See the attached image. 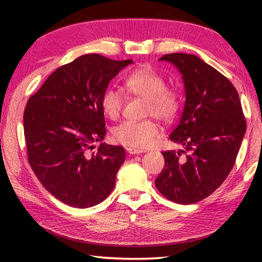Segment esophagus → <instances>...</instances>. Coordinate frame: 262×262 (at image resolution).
<instances>
[{
    "label": "esophagus",
    "instance_id": "34e87169",
    "mask_svg": "<svg viewBox=\"0 0 262 262\" xmlns=\"http://www.w3.org/2000/svg\"><path fill=\"white\" fill-rule=\"evenodd\" d=\"M126 150H127V152L128 154H130V155H137V154H141V152H143V150H141V149H137V148H126Z\"/></svg>",
    "mask_w": 262,
    "mask_h": 262
}]
</instances>
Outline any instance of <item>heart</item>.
Instances as JSON below:
<instances>
[{"label": "heart", "mask_w": 262, "mask_h": 262, "mask_svg": "<svg viewBox=\"0 0 262 262\" xmlns=\"http://www.w3.org/2000/svg\"><path fill=\"white\" fill-rule=\"evenodd\" d=\"M127 92L145 100L144 115L170 122L174 120L181 107L178 89L166 86V79L157 70L145 66L128 75L123 81ZM100 106L111 120H117L122 110V96L117 89L106 88L100 97ZM161 128L154 120L140 122L123 121L112 129L113 139L123 145L144 149L159 136Z\"/></svg>", "instance_id": "1"}]
</instances>
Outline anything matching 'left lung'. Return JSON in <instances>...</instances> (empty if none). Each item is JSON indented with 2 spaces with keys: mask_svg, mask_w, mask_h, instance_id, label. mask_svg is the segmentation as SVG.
<instances>
[{
  "mask_svg": "<svg viewBox=\"0 0 262 262\" xmlns=\"http://www.w3.org/2000/svg\"><path fill=\"white\" fill-rule=\"evenodd\" d=\"M183 75L186 101L170 140L181 149L163 151L165 166L155 180L170 201L192 205L223 184L236 163L246 120L236 88L200 57L163 55Z\"/></svg>",
  "mask_w": 262,
  "mask_h": 262,
  "instance_id": "1",
  "label": "left lung"
}]
</instances>
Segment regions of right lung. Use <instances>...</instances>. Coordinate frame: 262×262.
<instances>
[{
    "instance_id": "add662e5",
    "label": "right lung",
    "mask_w": 262,
    "mask_h": 262,
    "mask_svg": "<svg viewBox=\"0 0 262 262\" xmlns=\"http://www.w3.org/2000/svg\"><path fill=\"white\" fill-rule=\"evenodd\" d=\"M132 60L85 54L61 66L31 96L24 111L28 161L57 200L75 208L103 202L125 162L121 145L96 142L106 134L100 97Z\"/></svg>"
}]
</instances>
